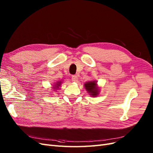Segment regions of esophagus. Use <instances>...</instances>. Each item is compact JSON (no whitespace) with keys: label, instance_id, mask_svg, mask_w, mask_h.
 Segmentation results:
<instances>
[{"label":"esophagus","instance_id":"1","mask_svg":"<svg viewBox=\"0 0 153 153\" xmlns=\"http://www.w3.org/2000/svg\"><path fill=\"white\" fill-rule=\"evenodd\" d=\"M71 80H72V81L74 82H76L78 81V76H77L76 75H73V76H72Z\"/></svg>","mask_w":153,"mask_h":153}]
</instances>
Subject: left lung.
Wrapping results in <instances>:
<instances>
[{
  "mask_svg": "<svg viewBox=\"0 0 153 153\" xmlns=\"http://www.w3.org/2000/svg\"><path fill=\"white\" fill-rule=\"evenodd\" d=\"M85 89L89 93L90 95L92 97H96L98 95L100 90L99 87L97 86V82L96 81H92V82H87L84 84Z\"/></svg>",
  "mask_w": 153,
  "mask_h": 153,
  "instance_id": "left-lung-1",
  "label": "left lung"
}]
</instances>
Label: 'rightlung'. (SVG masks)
<instances>
[{"instance_id":"right-lung-1","label":"right lung","mask_w":153,"mask_h":153,"mask_svg":"<svg viewBox=\"0 0 153 153\" xmlns=\"http://www.w3.org/2000/svg\"><path fill=\"white\" fill-rule=\"evenodd\" d=\"M62 82H61V81H59V82H57L56 83H55V84L54 85V87H53V89L55 90V89H59V87L61 86V84H62Z\"/></svg>"}]
</instances>
